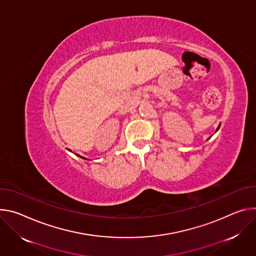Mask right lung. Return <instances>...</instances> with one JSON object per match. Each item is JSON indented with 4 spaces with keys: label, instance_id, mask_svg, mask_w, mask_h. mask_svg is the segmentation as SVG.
<instances>
[{
    "label": "right lung",
    "instance_id": "obj_1",
    "mask_svg": "<svg viewBox=\"0 0 256 256\" xmlns=\"http://www.w3.org/2000/svg\"><path fill=\"white\" fill-rule=\"evenodd\" d=\"M81 158H82V156H81Z\"/></svg>",
    "mask_w": 256,
    "mask_h": 256
}]
</instances>
